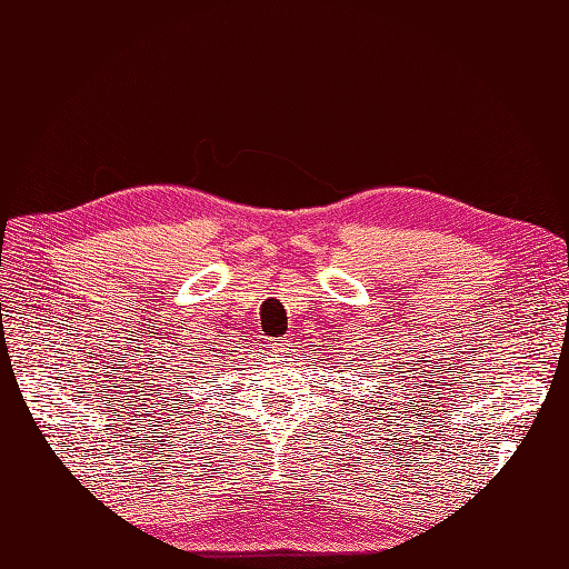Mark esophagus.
Returning a JSON list of instances; mask_svg holds the SVG:
<instances>
[{
  "label": "esophagus",
  "mask_w": 569,
  "mask_h": 569,
  "mask_svg": "<svg viewBox=\"0 0 569 569\" xmlns=\"http://www.w3.org/2000/svg\"><path fill=\"white\" fill-rule=\"evenodd\" d=\"M291 340H288V337H281V340H276L273 345H271V349H273V355H278V357H281V355H288V352H291Z\"/></svg>",
  "instance_id": "1"
}]
</instances>
